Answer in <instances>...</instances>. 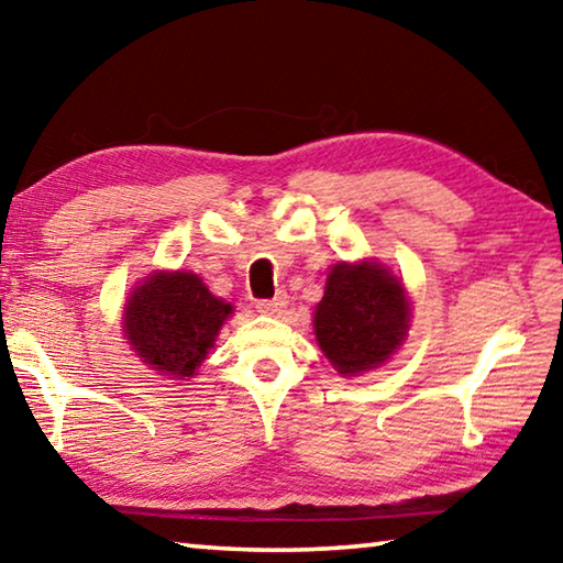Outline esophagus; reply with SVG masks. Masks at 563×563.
<instances>
[{"label": "esophagus", "mask_w": 563, "mask_h": 563, "mask_svg": "<svg viewBox=\"0 0 563 563\" xmlns=\"http://www.w3.org/2000/svg\"><path fill=\"white\" fill-rule=\"evenodd\" d=\"M285 305H288V298H285V295H275L273 300H258L255 308H258V312H263V316H278Z\"/></svg>", "instance_id": "34e87169"}]
</instances>
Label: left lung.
<instances>
[{
	"instance_id": "1",
	"label": "left lung",
	"mask_w": 563,
	"mask_h": 563,
	"mask_svg": "<svg viewBox=\"0 0 563 563\" xmlns=\"http://www.w3.org/2000/svg\"><path fill=\"white\" fill-rule=\"evenodd\" d=\"M316 338L340 375L375 369L395 355L409 330V300L375 261L338 263L316 308Z\"/></svg>"
}]
</instances>
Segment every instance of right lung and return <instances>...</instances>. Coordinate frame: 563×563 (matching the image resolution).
I'll return each mask as SVG.
<instances>
[{
    "label": "right lung",
    "instance_id": "obj_1",
    "mask_svg": "<svg viewBox=\"0 0 563 563\" xmlns=\"http://www.w3.org/2000/svg\"><path fill=\"white\" fill-rule=\"evenodd\" d=\"M233 305L211 295L194 273H151L129 295L123 335L158 375L188 379L213 347Z\"/></svg>",
    "mask_w": 563,
    "mask_h": 563
}]
</instances>
